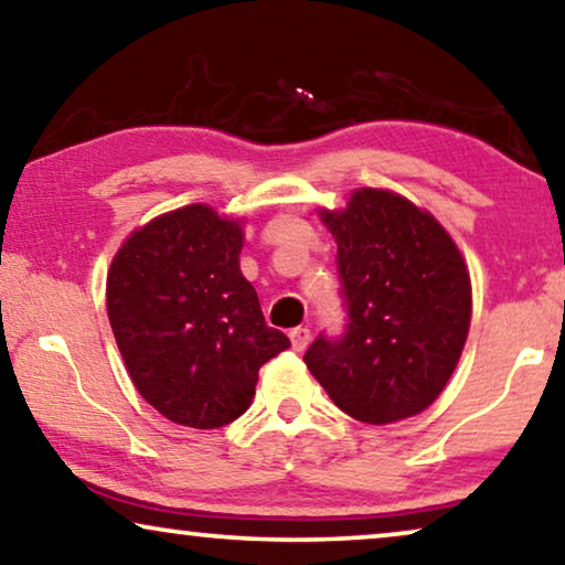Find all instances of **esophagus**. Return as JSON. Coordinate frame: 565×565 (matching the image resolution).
Returning a JSON list of instances; mask_svg holds the SVG:
<instances>
[{"label": "esophagus", "instance_id": "34e87169", "mask_svg": "<svg viewBox=\"0 0 565 565\" xmlns=\"http://www.w3.org/2000/svg\"><path fill=\"white\" fill-rule=\"evenodd\" d=\"M290 342H292V350L303 352L306 347H308V342H311V329H308V327L290 329Z\"/></svg>", "mask_w": 565, "mask_h": 565}]
</instances>
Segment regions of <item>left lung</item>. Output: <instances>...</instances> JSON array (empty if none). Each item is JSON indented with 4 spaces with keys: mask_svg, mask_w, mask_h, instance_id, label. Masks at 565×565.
<instances>
[{
    "mask_svg": "<svg viewBox=\"0 0 565 565\" xmlns=\"http://www.w3.org/2000/svg\"><path fill=\"white\" fill-rule=\"evenodd\" d=\"M337 238L344 331L303 354L331 401L365 424L431 406L458 365L470 327V275L447 231L406 198L362 188L342 213L323 211Z\"/></svg>",
    "mask_w": 565,
    "mask_h": 565,
    "instance_id": "obj_1",
    "label": "left lung"
}]
</instances>
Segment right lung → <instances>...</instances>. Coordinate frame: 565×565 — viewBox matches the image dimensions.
<instances>
[{"label": "right lung", "mask_w": 565, "mask_h": 565, "mask_svg": "<svg viewBox=\"0 0 565 565\" xmlns=\"http://www.w3.org/2000/svg\"><path fill=\"white\" fill-rule=\"evenodd\" d=\"M242 246L236 221L188 205L130 234L107 273V316L130 381L184 427L238 419L259 367L290 347L238 269Z\"/></svg>", "instance_id": "obj_1"}]
</instances>
